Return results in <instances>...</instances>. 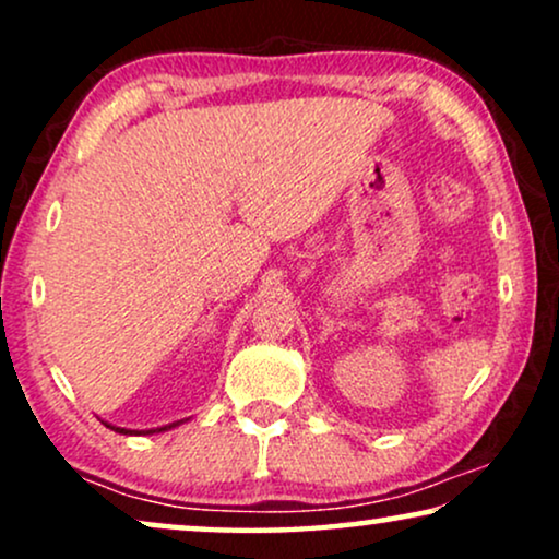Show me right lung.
Returning <instances> with one entry per match:
<instances>
[{
  "mask_svg": "<svg viewBox=\"0 0 559 559\" xmlns=\"http://www.w3.org/2000/svg\"><path fill=\"white\" fill-rule=\"evenodd\" d=\"M178 423H173V425H167V427H175ZM106 427H111V425H106ZM167 427H159V430H167ZM111 430H117V432H124V435H129V430H121V427H111ZM147 432H155V430H147Z\"/></svg>",
  "mask_w": 559,
  "mask_h": 559,
  "instance_id": "obj_1",
  "label": "right lung"
}]
</instances>
